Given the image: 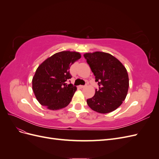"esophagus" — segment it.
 <instances>
[{
    "mask_svg": "<svg viewBox=\"0 0 159 159\" xmlns=\"http://www.w3.org/2000/svg\"><path fill=\"white\" fill-rule=\"evenodd\" d=\"M86 86H87V84L85 85H80V88H84L86 87Z\"/></svg>",
    "mask_w": 159,
    "mask_h": 159,
    "instance_id": "34e87169",
    "label": "esophagus"
}]
</instances>
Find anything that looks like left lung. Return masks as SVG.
Listing matches in <instances>:
<instances>
[{
  "mask_svg": "<svg viewBox=\"0 0 159 159\" xmlns=\"http://www.w3.org/2000/svg\"><path fill=\"white\" fill-rule=\"evenodd\" d=\"M98 82L93 98L87 99L88 106L99 113H108L117 109L125 99L129 89V76L121 61L103 52L84 55Z\"/></svg>",
  "mask_w": 159,
  "mask_h": 159,
  "instance_id": "left-lung-1",
  "label": "left lung"
}]
</instances>
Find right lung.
<instances>
[{
  "instance_id": "obj_1",
  "label": "right lung",
  "mask_w": 159,
  "mask_h": 159,
  "mask_svg": "<svg viewBox=\"0 0 159 159\" xmlns=\"http://www.w3.org/2000/svg\"><path fill=\"white\" fill-rule=\"evenodd\" d=\"M81 58L79 52L56 53L38 66L32 78V90L42 105L50 110L68 106L77 89L66 81L71 78L70 66Z\"/></svg>"
}]
</instances>
